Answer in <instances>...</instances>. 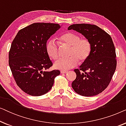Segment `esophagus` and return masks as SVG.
<instances>
[{
	"label": "esophagus",
	"instance_id": "obj_1",
	"mask_svg": "<svg viewBox=\"0 0 126 126\" xmlns=\"http://www.w3.org/2000/svg\"><path fill=\"white\" fill-rule=\"evenodd\" d=\"M67 72H68V71H67V70H61V73H66Z\"/></svg>",
	"mask_w": 126,
	"mask_h": 126
}]
</instances>
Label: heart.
<instances>
[{
  "label": "heart",
  "instance_id": "b5f03b06",
  "mask_svg": "<svg viewBox=\"0 0 126 126\" xmlns=\"http://www.w3.org/2000/svg\"><path fill=\"white\" fill-rule=\"evenodd\" d=\"M60 40L65 44L70 46L67 58H60L54 63V67L60 70H66L71 69L78 63L79 61H85L89 57L92 50V45L89 39L80 38L78 34L68 32L60 37ZM46 51L50 57L53 60L57 59L59 56V49L54 39H50L46 45Z\"/></svg>",
  "mask_w": 126,
  "mask_h": 126
}]
</instances>
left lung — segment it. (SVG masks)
Returning a JSON list of instances; mask_svg holds the SVG:
<instances>
[{"mask_svg": "<svg viewBox=\"0 0 126 126\" xmlns=\"http://www.w3.org/2000/svg\"><path fill=\"white\" fill-rule=\"evenodd\" d=\"M68 29L82 34L92 45L89 57L79 69L74 70L76 79L72 87L81 96L97 95L108 87L116 70V56L112 39L107 32L94 25L74 24Z\"/></svg>", "mask_w": 126, "mask_h": 126, "instance_id": "8db88e82", "label": "left lung"}]
</instances>
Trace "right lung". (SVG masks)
<instances>
[{
  "instance_id": "obj_1",
  "label": "right lung",
  "mask_w": 126,
  "mask_h": 126,
  "mask_svg": "<svg viewBox=\"0 0 126 126\" xmlns=\"http://www.w3.org/2000/svg\"><path fill=\"white\" fill-rule=\"evenodd\" d=\"M61 26L34 23L21 29L12 42L8 63L17 85L28 94L39 96L50 90L60 70L47 69L53 63L46 51L47 41Z\"/></svg>"
}]
</instances>
